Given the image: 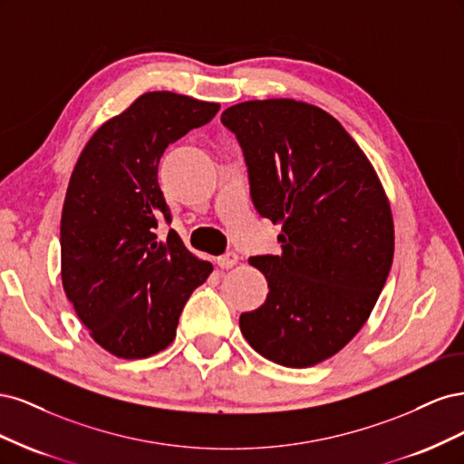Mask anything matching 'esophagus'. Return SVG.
<instances>
[{"instance_id":"1","label":"esophagus","mask_w":464,"mask_h":464,"mask_svg":"<svg viewBox=\"0 0 464 464\" xmlns=\"http://www.w3.org/2000/svg\"><path fill=\"white\" fill-rule=\"evenodd\" d=\"M217 263L220 269H232V266L237 263V254H234V251H227V254L217 259Z\"/></svg>"}]
</instances>
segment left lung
Segmentation results:
<instances>
[{
	"mask_svg": "<svg viewBox=\"0 0 464 464\" xmlns=\"http://www.w3.org/2000/svg\"><path fill=\"white\" fill-rule=\"evenodd\" d=\"M247 164L257 213L280 256L249 257L269 294L240 315L249 346L286 368H310L343 350L368 321L395 254L385 189L372 162L325 110L292 98L222 111Z\"/></svg>",
	"mask_w": 464,
	"mask_h": 464,
	"instance_id": "8db88e82",
	"label": "left lung"
}]
</instances>
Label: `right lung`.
<instances>
[{
	"label": "right lung",
	"mask_w": 464,
	"mask_h": 464,
	"mask_svg": "<svg viewBox=\"0 0 464 464\" xmlns=\"http://www.w3.org/2000/svg\"><path fill=\"white\" fill-rule=\"evenodd\" d=\"M220 104L145 92L89 139L62 210V283L96 344L125 360L174 341L181 310L213 265L170 230L159 162L166 147L217 116Z\"/></svg>",
	"instance_id": "obj_1"
}]
</instances>
